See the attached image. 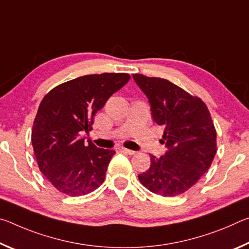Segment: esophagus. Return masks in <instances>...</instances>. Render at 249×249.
I'll return each instance as SVG.
<instances>
[{
    "label": "esophagus",
    "mask_w": 249,
    "mask_h": 249,
    "mask_svg": "<svg viewBox=\"0 0 249 249\" xmlns=\"http://www.w3.org/2000/svg\"><path fill=\"white\" fill-rule=\"evenodd\" d=\"M119 150L123 151V153H126V154H128V155H134V154H135V151H134V150L127 149V148H125V147H120Z\"/></svg>",
    "instance_id": "obj_1"
}]
</instances>
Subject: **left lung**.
<instances>
[{"mask_svg":"<svg viewBox=\"0 0 249 249\" xmlns=\"http://www.w3.org/2000/svg\"><path fill=\"white\" fill-rule=\"evenodd\" d=\"M151 107L154 121L165 127L160 158L150 156L141 183L162 196L188 191L211 167L216 154V130L205 103L166 79L133 74Z\"/></svg>","mask_w":249,"mask_h":249,"instance_id":"left-lung-1","label":"left lung"}]
</instances>
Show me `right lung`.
Listing matches in <instances>:
<instances>
[{"label": "right lung", "mask_w": 249, "mask_h": 249, "mask_svg": "<svg viewBox=\"0 0 249 249\" xmlns=\"http://www.w3.org/2000/svg\"><path fill=\"white\" fill-rule=\"evenodd\" d=\"M130 79L127 73L89 74L61 83L39 104L32 129L34 154L58 191L70 196L88 195L103 183L114 150L84 142L96 112Z\"/></svg>", "instance_id": "obj_1"}]
</instances>
